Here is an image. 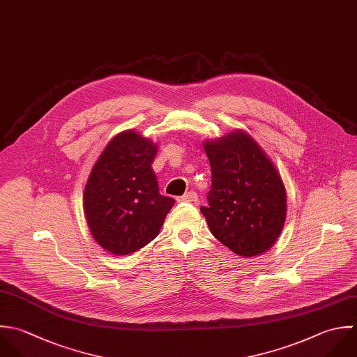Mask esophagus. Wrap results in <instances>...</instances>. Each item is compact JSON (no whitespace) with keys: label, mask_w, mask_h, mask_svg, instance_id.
Instances as JSON below:
<instances>
[{"label":"esophagus","mask_w":357,"mask_h":357,"mask_svg":"<svg viewBox=\"0 0 357 357\" xmlns=\"http://www.w3.org/2000/svg\"><path fill=\"white\" fill-rule=\"evenodd\" d=\"M199 200V197H197V195H196V192H188V193H185L183 196H181V197H178V202H189V203H196Z\"/></svg>","instance_id":"34e87169"}]
</instances>
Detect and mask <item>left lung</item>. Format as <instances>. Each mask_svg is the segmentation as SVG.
Wrapping results in <instances>:
<instances>
[{
    "label": "left lung",
    "instance_id": "left-lung-1",
    "mask_svg": "<svg viewBox=\"0 0 357 357\" xmlns=\"http://www.w3.org/2000/svg\"><path fill=\"white\" fill-rule=\"evenodd\" d=\"M204 151L211 189L200 211L211 234L239 256L264 253L287 218V192L273 161L243 130L206 142Z\"/></svg>",
    "mask_w": 357,
    "mask_h": 357
}]
</instances>
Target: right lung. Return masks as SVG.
<instances>
[{"label": "right lung", "mask_w": 357, "mask_h": 357, "mask_svg": "<svg viewBox=\"0 0 357 357\" xmlns=\"http://www.w3.org/2000/svg\"><path fill=\"white\" fill-rule=\"evenodd\" d=\"M157 144L133 130L116 135L94 164L83 193L96 242L115 256L130 255L160 232L175 200L160 195L151 168Z\"/></svg>", "instance_id": "right-lung-1"}]
</instances>
